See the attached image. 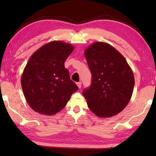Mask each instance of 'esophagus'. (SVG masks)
Wrapping results in <instances>:
<instances>
[{
    "label": "esophagus",
    "mask_w": 156,
    "mask_h": 156,
    "mask_svg": "<svg viewBox=\"0 0 156 156\" xmlns=\"http://www.w3.org/2000/svg\"><path fill=\"white\" fill-rule=\"evenodd\" d=\"M76 84H77V85H78V88H79V89H80V88H81V87H82V83H81V82H79V83H77Z\"/></svg>",
    "instance_id": "esophagus-1"
}]
</instances>
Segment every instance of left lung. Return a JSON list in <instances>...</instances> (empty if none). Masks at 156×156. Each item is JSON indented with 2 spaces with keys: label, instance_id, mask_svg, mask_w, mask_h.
Here are the masks:
<instances>
[{
  "label": "left lung",
  "instance_id": "8db88e82",
  "mask_svg": "<svg viewBox=\"0 0 156 156\" xmlns=\"http://www.w3.org/2000/svg\"><path fill=\"white\" fill-rule=\"evenodd\" d=\"M92 75L90 87L83 91L89 109L100 118H109L125 109L135 80L130 66L111 44L95 42L84 51Z\"/></svg>",
  "mask_w": 156,
  "mask_h": 156
}]
</instances>
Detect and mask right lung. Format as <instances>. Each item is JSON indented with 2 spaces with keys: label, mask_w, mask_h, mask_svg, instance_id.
Masks as SVG:
<instances>
[{
  "label": "right lung",
  "mask_w": 156,
  "mask_h": 156,
  "mask_svg": "<svg viewBox=\"0 0 156 156\" xmlns=\"http://www.w3.org/2000/svg\"><path fill=\"white\" fill-rule=\"evenodd\" d=\"M73 49L71 44L51 41L40 47L28 60L21 86L28 105L36 112L56 114L78 89L64 65Z\"/></svg>",
  "instance_id": "1"
}]
</instances>
